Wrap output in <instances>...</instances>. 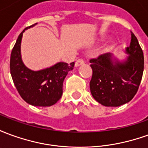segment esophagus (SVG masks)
<instances>
[{"label":"esophagus","instance_id":"1","mask_svg":"<svg viewBox=\"0 0 148 148\" xmlns=\"http://www.w3.org/2000/svg\"><path fill=\"white\" fill-rule=\"evenodd\" d=\"M84 64V60L83 59H78L77 61L75 62V66L77 67V66H79L81 65Z\"/></svg>","mask_w":148,"mask_h":148}]
</instances>
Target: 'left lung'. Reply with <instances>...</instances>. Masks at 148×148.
I'll return each mask as SVG.
<instances>
[{"mask_svg":"<svg viewBox=\"0 0 148 148\" xmlns=\"http://www.w3.org/2000/svg\"><path fill=\"white\" fill-rule=\"evenodd\" d=\"M131 42L125 48L128 56L119 60L111 53L90 59L93 75L90 82L93 98L107 107L129 102L137 93L143 72V53L131 32Z\"/></svg>","mask_w":148,"mask_h":148,"instance_id":"8db88e82","label":"left lung"}]
</instances>
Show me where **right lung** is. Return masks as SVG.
<instances>
[{
  "mask_svg": "<svg viewBox=\"0 0 148 148\" xmlns=\"http://www.w3.org/2000/svg\"><path fill=\"white\" fill-rule=\"evenodd\" d=\"M37 24L26 27L15 43L10 57V73L18 93L28 104L34 106H51L61 98L62 84L68 72L73 70L74 62L67 64L58 62L40 71H32L22 61L21 46L25 30Z\"/></svg>",
  "mask_w": 148,
  "mask_h": 148,
  "instance_id": "right-lung-1",
  "label": "right lung"
}]
</instances>
